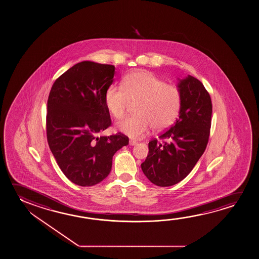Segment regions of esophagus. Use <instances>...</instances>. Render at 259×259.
I'll use <instances>...</instances> for the list:
<instances>
[{
    "label": "esophagus",
    "mask_w": 259,
    "mask_h": 259,
    "mask_svg": "<svg viewBox=\"0 0 259 259\" xmlns=\"http://www.w3.org/2000/svg\"><path fill=\"white\" fill-rule=\"evenodd\" d=\"M128 143H130V145H131V146H135V145H137V143H138V142H137V141H135V140H130V142H128Z\"/></svg>",
    "instance_id": "esophagus-1"
}]
</instances>
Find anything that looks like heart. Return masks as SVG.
Instances as JSON below:
<instances>
[{
	"mask_svg": "<svg viewBox=\"0 0 259 259\" xmlns=\"http://www.w3.org/2000/svg\"><path fill=\"white\" fill-rule=\"evenodd\" d=\"M139 115L127 117L117 127L132 139H141L151 127L156 131L171 126L177 119L182 105L181 91L148 71L128 74L122 87L112 85L105 93V105L116 119H121L131 102H138Z\"/></svg>",
	"mask_w": 259,
	"mask_h": 259,
	"instance_id": "heart-1",
	"label": "heart"
}]
</instances>
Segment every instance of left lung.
<instances>
[{
  "label": "left lung",
  "mask_w": 259,
  "mask_h": 259,
  "mask_svg": "<svg viewBox=\"0 0 259 259\" xmlns=\"http://www.w3.org/2000/svg\"><path fill=\"white\" fill-rule=\"evenodd\" d=\"M180 112L175 124L159 139L150 140L141 164L144 175L157 186H171L189 175L205 151L211 124L212 104L205 87L188 75L179 79Z\"/></svg>",
  "instance_id": "obj_1"
}]
</instances>
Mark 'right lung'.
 Segmentation results:
<instances>
[{"instance_id":"1","label":"right lung","mask_w":259,"mask_h":259,"mask_svg":"<svg viewBox=\"0 0 259 259\" xmlns=\"http://www.w3.org/2000/svg\"><path fill=\"white\" fill-rule=\"evenodd\" d=\"M115 66L82 61L52 85L48 100L47 139L62 172L80 186L97 185L110 174L112 157L127 146L121 133L100 136L111 125L105 93Z\"/></svg>"}]
</instances>
